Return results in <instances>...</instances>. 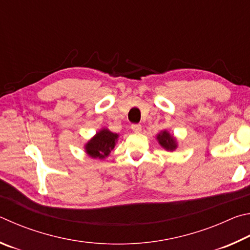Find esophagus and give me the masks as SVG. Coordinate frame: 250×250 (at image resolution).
<instances>
[{
  "instance_id": "1",
  "label": "esophagus",
  "mask_w": 250,
  "mask_h": 250,
  "mask_svg": "<svg viewBox=\"0 0 250 250\" xmlns=\"http://www.w3.org/2000/svg\"><path fill=\"white\" fill-rule=\"evenodd\" d=\"M130 127H132V129L134 130L135 133H139L142 130V125L141 124H133L132 126H130Z\"/></svg>"
}]
</instances>
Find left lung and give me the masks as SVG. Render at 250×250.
I'll list each match as a JSON object with an SVG mask.
<instances>
[{
    "label": "left lung",
    "mask_w": 250,
    "mask_h": 250,
    "mask_svg": "<svg viewBox=\"0 0 250 250\" xmlns=\"http://www.w3.org/2000/svg\"><path fill=\"white\" fill-rule=\"evenodd\" d=\"M157 139L159 141L160 145L166 148L167 150H173L177 148V144L176 141H174V138L168 132H166V130L163 133H160L158 136H157Z\"/></svg>",
    "instance_id": "8db88e82"
}]
</instances>
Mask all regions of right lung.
<instances>
[{"mask_svg":"<svg viewBox=\"0 0 250 250\" xmlns=\"http://www.w3.org/2000/svg\"><path fill=\"white\" fill-rule=\"evenodd\" d=\"M117 137V134L109 132L107 129L100 130L85 145L86 154L92 158H105L115 146Z\"/></svg>","mask_w":250,"mask_h":250,"instance_id":"1","label":"right lung"}]
</instances>
